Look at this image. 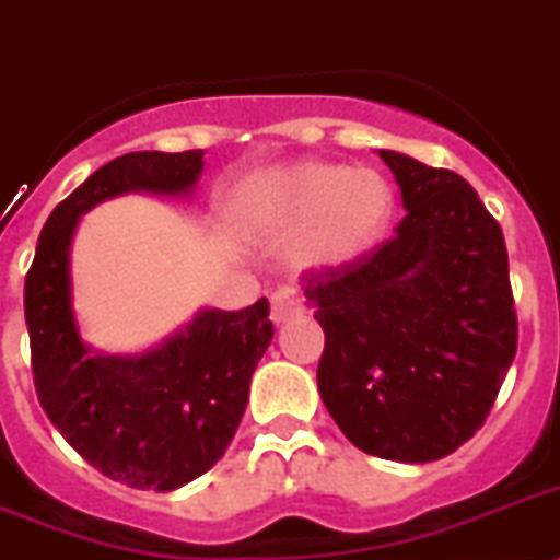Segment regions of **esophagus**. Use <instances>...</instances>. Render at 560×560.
<instances>
[{
    "label": "esophagus",
    "instance_id": "esophagus-1",
    "mask_svg": "<svg viewBox=\"0 0 560 560\" xmlns=\"http://www.w3.org/2000/svg\"><path fill=\"white\" fill-rule=\"evenodd\" d=\"M304 310L302 304V295L295 293L293 288H279L276 293H272L270 299V316L272 322L281 324V322H288V318L299 316Z\"/></svg>",
    "mask_w": 560,
    "mask_h": 560
}]
</instances>
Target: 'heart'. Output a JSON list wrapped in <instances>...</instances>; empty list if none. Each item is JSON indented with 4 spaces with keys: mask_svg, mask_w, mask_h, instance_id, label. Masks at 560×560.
<instances>
[{
    "mask_svg": "<svg viewBox=\"0 0 560 560\" xmlns=\"http://www.w3.org/2000/svg\"><path fill=\"white\" fill-rule=\"evenodd\" d=\"M247 210L272 236L299 233L293 258L310 270L352 265L387 233L396 196L375 171L302 162L258 178Z\"/></svg>",
    "mask_w": 560,
    "mask_h": 560,
    "instance_id": "heart-1",
    "label": "heart"
}]
</instances>
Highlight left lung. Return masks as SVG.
<instances>
[{"label":"left lung","mask_w":560,"mask_h":560,"mask_svg":"<svg viewBox=\"0 0 560 560\" xmlns=\"http://www.w3.org/2000/svg\"><path fill=\"white\" fill-rule=\"evenodd\" d=\"M378 156L407 210L396 236L304 276L324 330L318 393L368 455L439 462L481 430L515 359L506 244L458 173Z\"/></svg>","instance_id":"obj_1"}]
</instances>
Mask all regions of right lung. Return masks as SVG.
<instances>
[{"mask_svg": "<svg viewBox=\"0 0 560 560\" xmlns=\"http://www.w3.org/2000/svg\"><path fill=\"white\" fill-rule=\"evenodd\" d=\"M205 150H139L113 159L56 205L25 279L31 368L42 410L102 476L133 490H176L208 472L238 430L250 375L272 341L270 304L201 310L156 350L98 355L70 304L79 215L121 192H190Z\"/></svg>", "mask_w": 560, "mask_h": 560, "instance_id": "1", "label": "right lung"}]
</instances>
